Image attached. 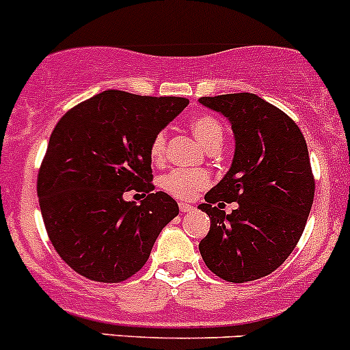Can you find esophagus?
Segmentation results:
<instances>
[{
  "mask_svg": "<svg viewBox=\"0 0 350 350\" xmlns=\"http://www.w3.org/2000/svg\"><path fill=\"white\" fill-rule=\"evenodd\" d=\"M178 208H180V212H183V214H185V212H192L193 211V207L190 204H185V202H180L178 204Z\"/></svg>",
  "mask_w": 350,
  "mask_h": 350,
  "instance_id": "1",
  "label": "esophagus"
}]
</instances>
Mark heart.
Here are the masks:
<instances>
[{"label":"heart","mask_w":350,"mask_h":350,"mask_svg":"<svg viewBox=\"0 0 350 350\" xmlns=\"http://www.w3.org/2000/svg\"><path fill=\"white\" fill-rule=\"evenodd\" d=\"M193 135L197 142L204 148H208L212 145H221L222 126L215 118L212 116H196L190 121ZM165 148H167V133L160 131L154 135L150 145V157L153 161H161L165 157ZM211 180L208 175L202 170H174L161 178V189L170 196L176 197L180 200H192L196 199L200 190L207 189Z\"/></svg>","instance_id":"b5f03b06"}]
</instances>
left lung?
I'll use <instances>...</instances> for the list:
<instances>
[{"label": "left lung", "instance_id": "left-lung-1", "mask_svg": "<svg viewBox=\"0 0 350 350\" xmlns=\"http://www.w3.org/2000/svg\"><path fill=\"white\" fill-rule=\"evenodd\" d=\"M199 103L228 118L236 139L229 172L199 205L211 217L202 259L226 282H253L282 266L304 234L315 193L307 142L297 122L251 92ZM230 201L237 208L226 215Z\"/></svg>", "mask_w": 350, "mask_h": 350}]
</instances>
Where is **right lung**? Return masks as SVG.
Returning <instances> with one entry per match:
<instances>
[{
    "label": "right lung",
    "instance_id": "right-lung-1",
    "mask_svg": "<svg viewBox=\"0 0 350 350\" xmlns=\"http://www.w3.org/2000/svg\"><path fill=\"white\" fill-rule=\"evenodd\" d=\"M189 104L185 97L104 91L67 111L53 128L38 172L46 234L79 275L120 283L148 261L178 205L151 183L150 145ZM143 191L139 204L124 200Z\"/></svg>",
    "mask_w": 350,
    "mask_h": 350
}]
</instances>
